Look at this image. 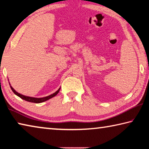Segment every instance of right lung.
<instances>
[{"mask_svg": "<svg viewBox=\"0 0 149 149\" xmlns=\"http://www.w3.org/2000/svg\"><path fill=\"white\" fill-rule=\"evenodd\" d=\"M10 88L12 89V91H13V92L16 95V96H18V97H20V98L24 100L30 102H33V103L39 104V103H41V102H45V101H47V100H49V99L52 98V97L55 96L56 95H57L58 93V92H59L61 88H58L57 91H56L55 92H54V93H53V94H51V95H49V96H45V97H30V96H24V95H22V94L18 93V92H17L15 91V90H14L11 86H10Z\"/></svg>", "mask_w": 149, "mask_h": 149, "instance_id": "right-lung-1", "label": "right lung"}]
</instances>
